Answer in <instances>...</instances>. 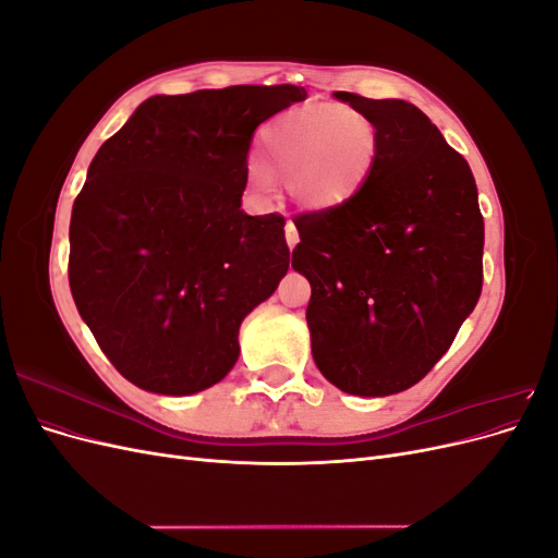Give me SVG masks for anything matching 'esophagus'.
I'll list each match as a JSON object with an SVG mask.
<instances>
[{
	"instance_id": "1",
	"label": "esophagus",
	"mask_w": 558,
	"mask_h": 558,
	"mask_svg": "<svg viewBox=\"0 0 558 558\" xmlns=\"http://www.w3.org/2000/svg\"><path fill=\"white\" fill-rule=\"evenodd\" d=\"M286 242H289V246H291V248L300 242V238H298V228L293 226V221L286 223Z\"/></svg>"
}]
</instances>
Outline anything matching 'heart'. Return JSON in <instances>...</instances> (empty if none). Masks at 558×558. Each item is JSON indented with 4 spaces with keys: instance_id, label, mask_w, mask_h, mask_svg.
<instances>
[{
    "instance_id": "obj_1",
    "label": "heart",
    "mask_w": 558,
    "mask_h": 558,
    "mask_svg": "<svg viewBox=\"0 0 558 558\" xmlns=\"http://www.w3.org/2000/svg\"><path fill=\"white\" fill-rule=\"evenodd\" d=\"M379 128L373 116L351 105H312L286 109L260 128L265 162L286 177L298 205L328 211L356 197L375 172ZM248 181L265 195L275 177L265 165H248Z\"/></svg>"
}]
</instances>
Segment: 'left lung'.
I'll return each instance as SVG.
<instances>
[{"label":"left lung","mask_w":558,"mask_h":558,"mask_svg":"<svg viewBox=\"0 0 558 558\" xmlns=\"http://www.w3.org/2000/svg\"><path fill=\"white\" fill-rule=\"evenodd\" d=\"M373 116L379 158L347 205L293 218L312 286V356L363 398L400 393L451 347L482 293L484 218L465 158L404 99L335 93Z\"/></svg>","instance_id":"obj_1"}]
</instances>
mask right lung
<instances>
[{"instance_id": "right-lung-1", "label": "right lung", "mask_w": 558, "mask_h": 558, "mask_svg": "<svg viewBox=\"0 0 558 558\" xmlns=\"http://www.w3.org/2000/svg\"><path fill=\"white\" fill-rule=\"evenodd\" d=\"M298 86L154 95L99 146L74 199L70 289L111 365L134 386L191 396L240 356V326L277 291L283 216H248V146Z\"/></svg>"}]
</instances>
